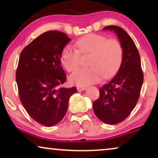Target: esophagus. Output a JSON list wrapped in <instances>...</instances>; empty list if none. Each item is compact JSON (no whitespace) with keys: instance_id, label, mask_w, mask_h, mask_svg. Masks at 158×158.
<instances>
[{"instance_id":"esophagus-1","label":"esophagus","mask_w":158,"mask_h":158,"mask_svg":"<svg viewBox=\"0 0 158 158\" xmlns=\"http://www.w3.org/2000/svg\"><path fill=\"white\" fill-rule=\"evenodd\" d=\"M85 86H78V87L77 88V89L78 91H83V90H84L85 89Z\"/></svg>"}]
</instances>
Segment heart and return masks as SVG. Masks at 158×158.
I'll use <instances>...</instances> for the list:
<instances>
[{"label":"heart","instance_id":"obj_1","mask_svg":"<svg viewBox=\"0 0 158 158\" xmlns=\"http://www.w3.org/2000/svg\"><path fill=\"white\" fill-rule=\"evenodd\" d=\"M77 50L64 47L60 61L69 73L77 70L81 64V55L91 54L88 68L81 69L70 77V81L77 85H85L98 82L103 77L109 79L119 70L123 61L124 50L119 41L101 34H89L76 42Z\"/></svg>","mask_w":158,"mask_h":158}]
</instances>
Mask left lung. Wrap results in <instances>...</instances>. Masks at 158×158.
Wrapping results in <instances>:
<instances>
[{"instance_id": "left-lung-1", "label": "left lung", "mask_w": 158, "mask_h": 158, "mask_svg": "<svg viewBox=\"0 0 158 158\" xmlns=\"http://www.w3.org/2000/svg\"><path fill=\"white\" fill-rule=\"evenodd\" d=\"M103 30L114 31L122 45L124 56L117 74L99 89V98L93 103V109L103 122L116 124L126 119L135 109L144 75L139 53L131 36L117 26H108Z\"/></svg>"}]
</instances>
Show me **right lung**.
<instances>
[{"mask_svg":"<svg viewBox=\"0 0 158 158\" xmlns=\"http://www.w3.org/2000/svg\"><path fill=\"white\" fill-rule=\"evenodd\" d=\"M71 40L62 31L44 32L21 51L16 73L19 98L29 115L39 124L52 127L65 115L75 87L64 88L66 74L61 52Z\"/></svg>","mask_w":158,"mask_h":158,"instance_id":"1","label":"right lung"}]
</instances>
